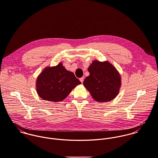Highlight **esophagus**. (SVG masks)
Instances as JSON below:
<instances>
[{
  "label": "esophagus",
  "instance_id": "34e87169",
  "mask_svg": "<svg viewBox=\"0 0 158 158\" xmlns=\"http://www.w3.org/2000/svg\"><path fill=\"white\" fill-rule=\"evenodd\" d=\"M79 80H80V81L81 82V83H83L84 80V77H81V78L79 79Z\"/></svg>",
  "mask_w": 158,
  "mask_h": 158
}]
</instances>
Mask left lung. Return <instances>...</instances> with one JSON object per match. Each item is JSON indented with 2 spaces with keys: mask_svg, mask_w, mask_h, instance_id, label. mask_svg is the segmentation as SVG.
<instances>
[{
  "mask_svg": "<svg viewBox=\"0 0 158 158\" xmlns=\"http://www.w3.org/2000/svg\"><path fill=\"white\" fill-rule=\"evenodd\" d=\"M88 71L90 75L85 79L84 85L95 101L107 102L117 96L121 86V77L112 64L95 60Z\"/></svg>",
  "mask_w": 158,
  "mask_h": 158,
  "instance_id": "1",
  "label": "left lung"
}]
</instances>
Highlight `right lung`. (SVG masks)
Listing matches in <instances>:
<instances>
[{
	"label": "right lung",
	"instance_id": "obj_1",
	"mask_svg": "<svg viewBox=\"0 0 158 158\" xmlns=\"http://www.w3.org/2000/svg\"><path fill=\"white\" fill-rule=\"evenodd\" d=\"M80 84L73 73L67 71L60 63L42 71L36 80V91L43 100L59 102L63 101Z\"/></svg>",
	"mask_w": 158,
	"mask_h": 158
}]
</instances>
